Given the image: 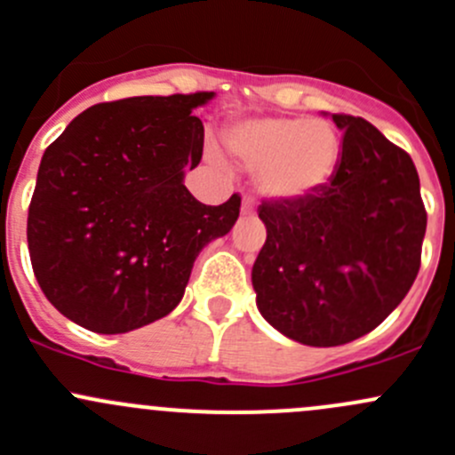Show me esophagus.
Here are the masks:
<instances>
[{
	"label": "esophagus",
	"instance_id": "obj_1",
	"mask_svg": "<svg viewBox=\"0 0 455 455\" xmlns=\"http://www.w3.org/2000/svg\"><path fill=\"white\" fill-rule=\"evenodd\" d=\"M255 211V202L251 198H244L242 200V213H253Z\"/></svg>",
	"mask_w": 455,
	"mask_h": 455
}]
</instances>
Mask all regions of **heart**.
Listing matches in <instances>:
<instances>
[{
  "label": "heart",
  "instance_id": "1",
  "mask_svg": "<svg viewBox=\"0 0 455 455\" xmlns=\"http://www.w3.org/2000/svg\"><path fill=\"white\" fill-rule=\"evenodd\" d=\"M227 147L264 198L299 202L330 185L341 160V139L332 123L306 116L249 118L228 127ZM213 160L218 151L211 149Z\"/></svg>",
  "mask_w": 455,
  "mask_h": 455
}]
</instances>
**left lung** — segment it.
I'll return each instance as SVG.
<instances>
[{
  "mask_svg": "<svg viewBox=\"0 0 455 455\" xmlns=\"http://www.w3.org/2000/svg\"><path fill=\"white\" fill-rule=\"evenodd\" d=\"M332 121L343 132L337 173L306 200L261 202L266 242L253 264L261 316L315 347L383 323L419 275L427 228L410 154L363 118Z\"/></svg>",
  "mask_w": 455,
  "mask_h": 455,
  "instance_id": "1",
  "label": "left lung"
}]
</instances>
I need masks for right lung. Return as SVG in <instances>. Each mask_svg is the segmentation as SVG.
<instances>
[{
	"mask_svg": "<svg viewBox=\"0 0 455 455\" xmlns=\"http://www.w3.org/2000/svg\"><path fill=\"white\" fill-rule=\"evenodd\" d=\"M213 92L132 96L87 108L45 149L28 209L32 270L81 328L121 334L180 304L196 257L227 235L242 198L206 206L185 187Z\"/></svg>",
	"mask_w": 455,
	"mask_h": 455,
	"instance_id": "add662e5",
	"label": "right lung"
}]
</instances>
